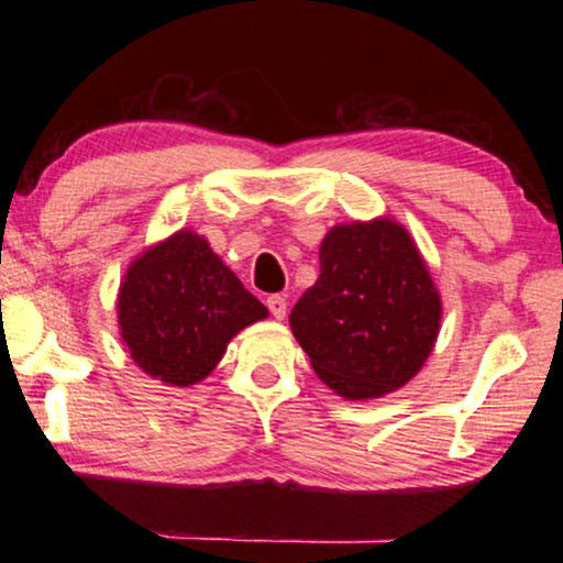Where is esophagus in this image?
I'll return each instance as SVG.
<instances>
[{
  "mask_svg": "<svg viewBox=\"0 0 563 563\" xmlns=\"http://www.w3.org/2000/svg\"><path fill=\"white\" fill-rule=\"evenodd\" d=\"M265 305H268L271 316L278 320H283L285 312H288V298H285V295H271V298L265 300Z\"/></svg>",
  "mask_w": 563,
  "mask_h": 563,
  "instance_id": "1",
  "label": "esophagus"
}]
</instances>
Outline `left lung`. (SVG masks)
<instances>
[{
  "instance_id": "1",
  "label": "left lung",
  "mask_w": 563,
  "mask_h": 563,
  "mask_svg": "<svg viewBox=\"0 0 563 563\" xmlns=\"http://www.w3.org/2000/svg\"><path fill=\"white\" fill-rule=\"evenodd\" d=\"M442 302L412 238L393 221L335 225L320 245V278L290 312L318 377L347 399L409 383L440 332Z\"/></svg>"
}]
</instances>
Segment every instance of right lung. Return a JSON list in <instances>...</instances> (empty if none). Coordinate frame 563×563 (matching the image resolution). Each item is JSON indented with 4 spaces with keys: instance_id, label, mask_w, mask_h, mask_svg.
I'll return each mask as SVG.
<instances>
[{
    "instance_id": "right-lung-1",
    "label": "right lung",
    "mask_w": 563,
    "mask_h": 563,
    "mask_svg": "<svg viewBox=\"0 0 563 563\" xmlns=\"http://www.w3.org/2000/svg\"><path fill=\"white\" fill-rule=\"evenodd\" d=\"M268 318L201 235L180 231L131 263L119 328L131 357L166 385L201 383L238 330Z\"/></svg>"
}]
</instances>
